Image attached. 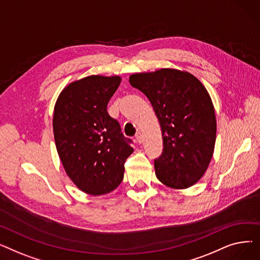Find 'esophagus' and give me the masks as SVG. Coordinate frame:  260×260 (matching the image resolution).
Masks as SVG:
<instances>
[{
    "mask_svg": "<svg viewBox=\"0 0 260 260\" xmlns=\"http://www.w3.org/2000/svg\"><path fill=\"white\" fill-rule=\"evenodd\" d=\"M136 141H137L139 144L143 142V136L141 133H137V135H136Z\"/></svg>",
    "mask_w": 260,
    "mask_h": 260,
    "instance_id": "obj_1",
    "label": "esophagus"
}]
</instances>
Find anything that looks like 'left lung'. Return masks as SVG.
<instances>
[{
	"instance_id": "8db88e82",
	"label": "left lung",
	"mask_w": 260,
	"mask_h": 260,
	"mask_svg": "<svg viewBox=\"0 0 260 260\" xmlns=\"http://www.w3.org/2000/svg\"><path fill=\"white\" fill-rule=\"evenodd\" d=\"M159 120L163 152L155 159L157 178L172 188L194 185L207 171L216 141V117L210 94L192 74L172 68L134 74Z\"/></svg>"
}]
</instances>
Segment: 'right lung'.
Masks as SVG:
<instances>
[{"label":"right lung","instance_id":"add662e5","mask_svg":"<svg viewBox=\"0 0 260 260\" xmlns=\"http://www.w3.org/2000/svg\"><path fill=\"white\" fill-rule=\"evenodd\" d=\"M118 76H89L67 85L54 105L52 126L57 151L72 181L84 193L99 196L114 190L134 152L131 139L107 113L120 85Z\"/></svg>","mask_w":260,"mask_h":260}]
</instances>
